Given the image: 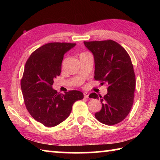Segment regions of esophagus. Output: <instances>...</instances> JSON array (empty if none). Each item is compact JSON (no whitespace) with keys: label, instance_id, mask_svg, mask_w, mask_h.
Wrapping results in <instances>:
<instances>
[{"label":"esophagus","instance_id":"esophagus-1","mask_svg":"<svg viewBox=\"0 0 160 160\" xmlns=\"http://www.w3.org/2000/svg\"><path fill=\"white\" fill-rule=\"evenodd\" d=\"M89 95H90V93L88 92H84V97H85V98H88Z\"/></svg>","mask_w":160,"mask_h":160}]
</instances>
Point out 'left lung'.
I'll return each instance as SVG.
<instances>
[{
  "instance_id": "obj_1",
  "label": "left lung",
  "mask_w": 160,
  "mask_h": 160,
  "mask_svg": "<svg viewBox=\"0 0 160 160\" xmlns=\"http://www.w3.org/2000/svg\"><path fill=\"white\" fill-rule=\"evenodd\" d=\"M84 44L94 56V79L108 86L104 97L94 92L89 96L100 98L102 102V109L94 116L99 122L115 125L128 116L133 104L135 76L131 58L113 40L84 42Z\"/></svg>"
}]
</instances>
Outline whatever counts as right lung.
<instances>
[{
  "mask_svg": "<svg viewBox=\"0 0 160 160\" xmlns=\"http://www.w3.org/2000/svg\"><path fill=\"white\" fill-rule=\"evenodd\" d=\"M76 44L53 42L43 45L26 62L21 80L24 102L30 115L47 127L58 125L68 117L72 104L83 93L70 90L64 94L53 90V79L61 72L63 56Z\"/></svg>",
  "mask_w": 160,
  "mask_h": 160,
  "instance_id": "right-lung-1",
  "label": "right lung"
}]
</instances>
